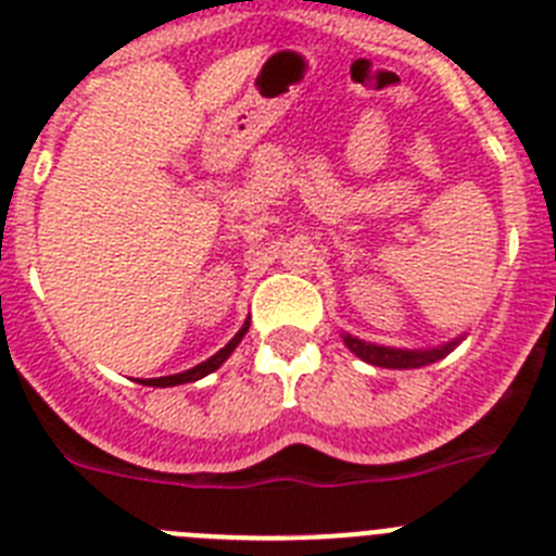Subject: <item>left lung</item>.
Listing matches in <instances>:
<instances>
[{
	"label": "left lung",
	"instance_id": "left-lung-1",
	"mask_svg": "<svg viewBox=\"0 0 556 556\" xmlns=\"http://www.w3.org/2000/svg\"><path fill=\"white\" fill-rule=\"evenodd\" d=\"M345 345L356 353L358 358H365L376 367H392V370H404V367H420L443 358L445 353H451L456 348V342H448L443 348H434V351H395V348H381L370 345V342H362L356 337H345Z\"/></svg>",
	"mask_w": 556,
	"mask_h": 556
}]
</instances>
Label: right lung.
<instances>
[{"mask_svg": "<svg viewBox=\"0 0 556 556\" xmlns=\"http://www.w3.org/2000/svg\"><path fill=\"white\" fill-rule=\"evenodd\" d=\"M248 328H250V323H244V326H242V331L236 333V337L230 339V342H228V345L223 348V351H219V353H214V356H211L208 362H203V365L191 367V370H186V372H178V376L147 378V381H141V384H147V387H175V384H189V381H198V378L208 376V372H214V370H217V367L223 365L225 358H228L230 353H233V348L239 345V342H242V337H244V333H248Z\"/></svg>", "mask_w": 556, "mask_h": 556, "instance_id": "right-lung-1", "label": "right lung"}]
</instances>
